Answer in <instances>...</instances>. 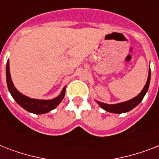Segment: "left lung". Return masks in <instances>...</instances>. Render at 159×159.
<instances>
[{
    "mask_svg": "<svg viewBox=\"0 0 159 159\" xmlns=\"http://www.w3.org/2000/svg\"><path fill=\"white\" fill-rule=\"evenodd\" d=\"M150 76H151V72L150 68L148 71V80L146 82V84L143 90L141 91L139 94L135 97L133 99L129 100L128 102H122V103H118L116 105H108L102 103V102H97V103L99 104V106L102 107V109H104L105 111L111 112V113H117V114H121L124 112H128V111H131L132 109H134L135 106H138L141 102V101L143 100V98L145 96L146 92H148V87H149V82H150Z\"/></svg>",
    "mask_w": 159,
    "mask_h": 159,
    "instance_id": "1",
    "label": "left lung"
}]
</instances>
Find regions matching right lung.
<instances>
[{
    "label": "right lung",
    "mask_w": 159,
    "mask_h": 159,
    "mask_svg": "<svg viewBox=\"0 0 159 159\" xmlns=\"http://www.w3.org/2000/svg\"><path fill=\"white\" fill-rule=\"evenodd\" d=\"M6 82L8 87L9 92H11V96L16 102L18 103L21 107H23L29 112L34 114H44L49 112L57 107V106L62 102L65 96V88L62 89L61 94L53 100H37L31 99L30 97H25L20 92H19L14 86L13 82L11 81V74H10V67H9V59L6 63Z\"/></svg>",
    "instance_id": "obj_1"
}]
</instances>
